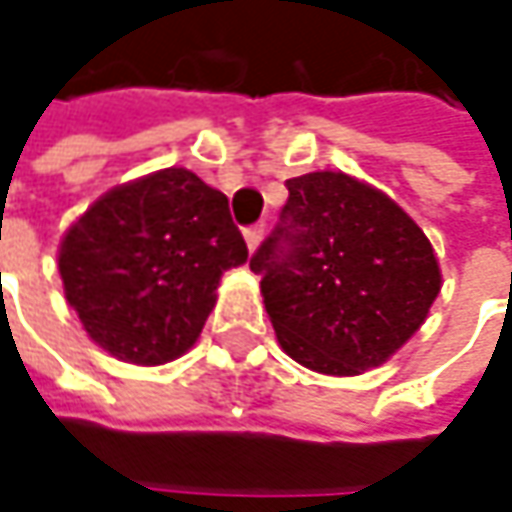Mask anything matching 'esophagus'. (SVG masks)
<instances>
[{
  "label": "esophagus",
  "instance_id": "1",
  "mask_svg": "<svg viewBox=\"0 0 512 512\" xmlns=\"http://www.w3.org/2000/svg\"><path fill=\"white\" fill-rule=\"evenodd\" d=\"M262 239H265V227L262 225H253L245 230V242L250 250H256V247L262 245Z\"/></svg>",
  "mask_w": 512,
  "mask_h": 512
}]
</instances>
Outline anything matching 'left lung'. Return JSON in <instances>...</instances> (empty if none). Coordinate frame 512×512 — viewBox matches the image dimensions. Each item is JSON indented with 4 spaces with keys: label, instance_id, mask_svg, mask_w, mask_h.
<instances>
[{
    "label": "left lung",
    "instance_id": "obj_1",
    "mask_svg": "<svg viewBox=\"0 0 512 512\" xmlns=\"http://www.w3.org/2000/svg\"><path fill=\"white\" fill-rule=\"evenodd\" d=\"M287 205L250 270L293 362L325 376L384 364L424 325L442 270L424 230L342 170L287 179Z\"/></svg>",
    "mask_w": 512,
    "mask_h": 512
}]
</instances>
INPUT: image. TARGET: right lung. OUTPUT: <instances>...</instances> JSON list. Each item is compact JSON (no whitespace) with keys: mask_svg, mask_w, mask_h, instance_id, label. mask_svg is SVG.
Wrapping results in <instances>:
<instances>
[{"mask_svg":"<svg viewBox=\"0 0 512 512\" xmlns=\"http://www.w3.org/2000/svg\"><path fill=\"white\" fill-rule=\"evenodd\" d=\"M245 262L227 196L187 168L116 185L59 242L65 299L90 342L142 367L196 344L222 273Z\"/></svg>","mask_w":512,"mask_h":512,"instance_id":"obj_1","label":"right lung"}]
</instances>
